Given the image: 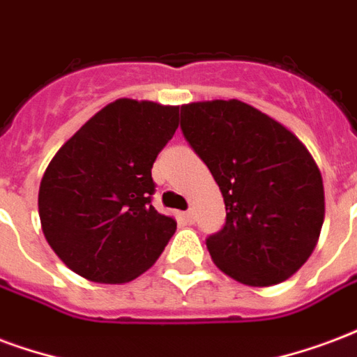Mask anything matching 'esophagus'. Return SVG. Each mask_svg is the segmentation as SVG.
Instances as JSON below:
<instances>
[{
    "mask_svg": "<svg viewBox=\"0 0 357 357\" xmlns=\"http://www.w3.org/2000/svg\"><path fill=\"white\" fill-rule=\"evenodd\" d=\"M181 218H183V221H185V223H189V225H192V223H195V212H192V210H189V212L183 213Z\"/></svg>",
    "mask_w": 357,
    "mask_h": 357,
    "instance_id": "obj_1",
    "label": "esophagus"
}]
</instances>
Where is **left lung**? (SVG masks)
Wrapping results in <instances>:
<instances>
[{"label": "left lung", "instance_id": "left-lung-1", "mask_svg": "<svg viewBox=\"0 0 357 357\" xmlns=\"http://www.w3.org/2000/svg\"><path fill=\"white\" fill-rule=\"evenodd\" d=\"M181 130L225 202V225L206 240L219 271L252 287L291 278L326 215L321 174L305 144L240 100L181 105Z\"/></svg>", "mask_w": 357, "mask_h": 357}]
</instances>
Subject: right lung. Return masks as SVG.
Segmentation results:
<instances>
[{
    "label": "right lung",
    "mask_w": 357,
    "mask_h": 357,
    "mask_svg": "<svg viewBox=\"0 0 357 357\" xmlns=\"http://www.w3.org/2000/svg\"><path fill=\"white\" fill-rule=\"evenodd\" d=\"M179 125V105L119 98L66 142L39 185V219L68 268L126 284L155 265L176 219L151 204V168Z\"/></svg>",
    "instance_id": "1"
}]
</instances>
